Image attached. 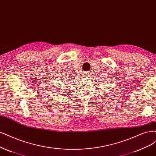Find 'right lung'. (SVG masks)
Returning a JSON list of instances; mask_svg holds the SVG:
<instances>
[{"label":"right lung","mask_w":156,"mask_h":156,"mask_svg":"<svg viewBox=\"0 0 156 156\" xmlns=\"http://www.w3.org/2000/svg\"><path fill=\"white\" fill-rule=\"evenodd\" d=\"M65 85H67V84H65Z\"/></svg>","instance_id":"obj_1"}]
</instances>
